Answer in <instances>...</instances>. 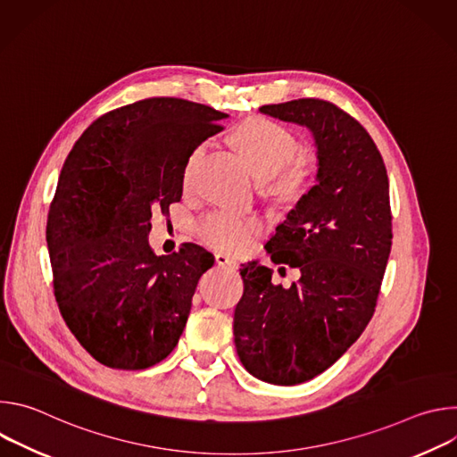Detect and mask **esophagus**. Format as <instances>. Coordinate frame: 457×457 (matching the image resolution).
Wrapping results in <instances>:
<instances>
[{
    "mask_svg": "<svg viewBox=\"0 0 457 457\" xmlns=\"http://www.w3.org/2000/svg\"><path fill=\"white\" fill-rule=\"evenodd\" d=\"M215 262L219 264V266H222V268H228V270H235L238 264H237V260L235 258H231L229 254H226V253H215Z\"/></svg>",
    "mask_w": 457,
    "mask_h": 457,
    "instance_id": "34e87169",
    "label": "esophagus"
}]
</instances>
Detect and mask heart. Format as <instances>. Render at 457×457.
<instances>
[{
	"mask_svg": "<svg viewBox=\"0 0 457 457\" xmlns=\"http://www.w3.org/2000/svg\"><path fill=\"white\" fill-rule=\"evenodd\" d=\"M231 139L245 159L247 166L262 189L271 197L293 203L307 191L311 170L305 161H291L298 143L289 129L270 119H251L237 126ZM204 152V145L195 146L184 164V182L191 180L193 170ZM264 224L256 217H242L228 212L208 213L197 224L201 240L219 251L240 253L245 251L262 231Z\"/></svg>",
	"mask_w": 457,
	"mask_h": 457,
	"instance_id": "heart-1",
	"label": "heart"
}]
</instances>
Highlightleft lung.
Wrapping results in <instances>:
<instances>
[{
    "label": "left lung",
    "mask_w": 457,
    "mask_h": 457,
    "mask_svg": "<svg viewBox=\"0 0 457 457\" xmlns=\"http://www.w3.org/2000/svg\"><path fill=\"white\" fill-rule=\"evenodd\" d=\"M258 110L311 129L318 171L266 244L300 280L286 289L270 268L242 266L235 347L254 378L298 385L329 369L374 314L393 245L388 177L367 129L337 104L307 97Z\"/></svg>",
    "instance_id": "left-lung-1"
}]
</instances>
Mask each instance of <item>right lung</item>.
<instances>
[{
	"mask_svg": "<svg viewBox=\"0 0 457 457\" xmlns=\"http://www.w3.org/2000/svg\"><path fill=\"white\" fill-rule=\"evenodd\" d=\"M226 117L179 97L143 99L94 120L62 164L46 220L54 296L106 367L148 369L179 344L215 256L193 242L157 256L150 219L180 201L189 152Z\"/></svg>",
	"mask_w": 457,
	"mask_h": 457,
	"instance_id": "1",
	"label": "right lung"
}]
</instances>
